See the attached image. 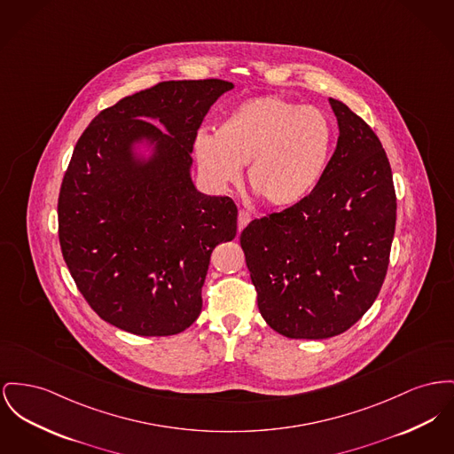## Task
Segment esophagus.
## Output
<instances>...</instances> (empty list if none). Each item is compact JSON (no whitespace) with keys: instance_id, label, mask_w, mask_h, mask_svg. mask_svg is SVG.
<instances>
[{"instance_id":"obj_1","label":"esophagus","mask_w":454,"mask_h":454,"mask_svg":"<svg viewBox=\"0 0 454 454\" xmlns=\"http://www.w3.org/2000/svg\"><path fill=\"white\" fill-rule=\"evenodd\" d=\"M250 221H252V214L248 213V211H245V209H240V211H239V230L241 231Z\"/></svg>"}]
</instances>
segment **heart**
Returning <instances> with one entry per match:
<instances>
[{
    "instance_id": "heart-1",
    "label": "heart",
    "mask_w": 454,
    "mask_h": 454,
    "mask_svg": "<svg viewBox=\"0 0 454 454\" xmlns=\"http://www.w3.org/2000/svg\"><path fill=\"white\" fill-rule=\"evenodd\" d=\"M334 142V125L322 109L266 96L230 111L215 137L197 135L193 154L215 187L239 182L248 164V185L267 206L292 207L319 187Z\"/></svg>"
}]
</instances>
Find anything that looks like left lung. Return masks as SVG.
I'll use <instances>...</instances> for the list:
<instances>
[{
  "label": "left lung",
  "instance_id": "obj_1",
  "mask_svg": "<svg viewBox=\"0 0 454 454\" xmlns=\"http://www.w3.org/2000/svg\"><path fill=\"white\" fill-rule=\"evenodd\" d=\"M340 137L316 192L240 235L267 324L294 340L345 333L372 307L396 226L393 173L380 140L349 107L329 99Z\"/></svg>",
  "mask_w": 454,
  "mask_h": 454
}]
</instances>
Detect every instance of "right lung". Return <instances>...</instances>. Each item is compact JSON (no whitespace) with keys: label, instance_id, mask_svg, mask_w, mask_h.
Masks as SVG:
<instances>
[{"label":"right lung","instance_id":"add662e5","mask_svg":"<svg viewBox=\"0 0 454 454\" xmlns=\"http://www.w3.org/2000/svg\"><path fill=\"white\" fill-rule=\"evenodd\" d=\"M231 89L219 79L160 82L103 109L74 149L58 197L59 245L87 303L118 329L171 336L202 310L211 254L237 237L239 211L195 188L192 151ZM140 145L151 157L136 153Z\"/></svg>","mask_w":454,"mask_h":454}]
</instances>
